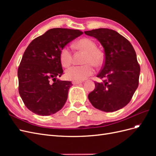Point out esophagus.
Listing matches in <instances>:
<instances>
[{"label":"esophagus","mask_w":156,"mask_h":156,"mask_svg":"<svg viewBox=\"0 0 156 156\" xmlns=\"http://www.w3.org/2000/svg\"><path fill=\"white\" fill-rule=\"evenodd\" d=\"M82 82L81 81H72V84H80Z\"/></svg>","instance_id":"obj_1"}]
</instances>
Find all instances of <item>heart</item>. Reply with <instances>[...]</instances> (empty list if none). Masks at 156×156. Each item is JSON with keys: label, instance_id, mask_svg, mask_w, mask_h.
Wrapping results in <instances>:
<instances>
[{"label": "heart", "instance_id": "heart-1", "mask_svg": "<svg viewBox=\"0 0 156 156\" xmlns=\"http://www.w3.org/2000/svg\"><path fill=\"white\" fill-rule=\"evenodd\" d=\"M73 48L86 53L83 62L86 64L73 66L66 71V76L75 81H83L94 73L93 65L100 67L104 62V55L99 50L97 44L93 40L84 37L75 42ZM72 52L68 46H65L60 52V60L64 67H68L72 62Z\"/></svg>", "mask_w": 156, "mask_h": 156}]
</instances>
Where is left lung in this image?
<instances>
[{
  "instance_id": "obj_1",
  "label": "left lung",
  "mask_w": 156,
  "mask_h": 156,
  "mask_svg": "<svg viewBox=\"0 0 156 156\" xmlns=\"http://www.w3.org/2000/svg\"><path fill=\"white\" fill-rule=\"evenodd\" d=\"M84 34L97 39L105 51L104 65L97 77L105 80L95 82L88 100L99 110L116 111L128 104L139 85L140 69L135 49L115 30L98 29Z\"/></svg>"
}]
</instances>
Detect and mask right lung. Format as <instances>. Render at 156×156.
Segmentation results:
<instances>
[{
    "label": "right lung",
    "instance_id": "add662e5",
    "mask_svg": "<svg viewBox=\"0 0 156 156\" xmlns=\"http://www.w3.org/2000/svg\"><path fill=\"white\" fill-rule=\"evenodd\" d=\"M81 34L79 30L51 29L27 47L17 71L19 93L32 112L49 116L64 107L72 83L56 79L63 73L60 52Z\"/></svg>",
    "mask_w": 156,
    "mask_h": 156
}]
</instances>
